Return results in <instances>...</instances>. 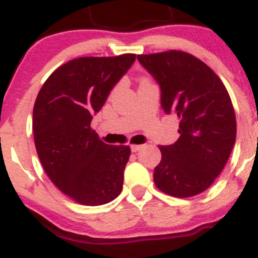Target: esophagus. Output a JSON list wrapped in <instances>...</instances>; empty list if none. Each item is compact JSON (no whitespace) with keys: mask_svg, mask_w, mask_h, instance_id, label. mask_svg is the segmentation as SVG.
<instances>
[{"mask_svg":"<svg viewBox=\"0 0 258 258\" xmlns=\"http://www.w3.org/2000/svg\"><path fill=\"white\" fill-rule=\"evenodd\" d=\"M143 147H145V145H132L131 150L132 152H137V151H140V150H142Z\"/></svg>","mask_w":258,"mask_h":258,"instance_id":"34e87169","label":"esophagus"}]
</instances>
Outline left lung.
I'll return each mask as SVG.
<instances>
[{
  "mask_svg": "<svg viewBox=\"0 0 258 258\" xmlns=\"http://www.w3.org/2000/svg\"><path fill=\"white\" fill-rule=\"evenodd\" d=\"M160 88L161 108L179 118V138L160 146L157 188L175 198L203 192L222 172L236 138L235 112L226 88L202 60L183 51L138 55Z\"/></svg>",
  "mask_w": 258,
  "mask_h": 258,
  "instance_id": "1",
  "label": "left lung"
}]
</instances>
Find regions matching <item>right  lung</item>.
<instances>
[{
	"label": "right lung",
	"mask_w": 258,
	"mask_h": 258,
	"mask_svg": "<svg viewBox=\"0 0 258 258\" xmlns=\"http://www.w3.org/2000/svg\"><path fill=\"white\" fill-rule=\"evenodd\" d=\"M134 60V54L70 60L50 75L36 99L41 164L61 192L84 206L112 202L122 190L131 147L103 143L90 122Z\"/></svg>",
	"instance_id": "obj_1"
}]
</instances>
